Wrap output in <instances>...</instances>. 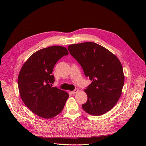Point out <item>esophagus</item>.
Listing matches in <instances>:
<instances>
[{
  "mask_svg": "<svg viewBox=\"0 0 146 146\" xmlns=\"http://www.w3.org/2000/svg\"><path fill=\"white\" fill-rule=\"evenodd\" d=\"M78 91H79V89L76 88V89H75L74 90L72 91V94H75L76 93H77Z\"/></svg>",
  "mask_w": 146,
  "mask_h": 146,
  "instance_id": "obj_1",
  "label": "esophagus"
}]
</instances>
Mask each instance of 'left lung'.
<instances>
[{
  "mask_svg": "<svg viewBox=\"0 0 146 146\" xmlns=\"http://www.w3.org/2000/svg\"><path fill=\"white\" fill-rule=\"evenodd\" d=\"M68 50L92 83L85 92L87 102L82 108L92 115L108 112L117 103L124 83L121 63L114 54L93 42L68 45Z\"/></svg>",
  "mask_w": 146,
  "mask_h": 146,
  "instance_id": "8db88e82",
  "label": "left lung"
}]
</instances>
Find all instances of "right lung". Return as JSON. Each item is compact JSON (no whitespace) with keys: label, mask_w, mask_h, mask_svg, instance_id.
Listing matches in <instances>:
<instances>
[{"label":"right lung","mask_w":146,"mask_h":146,"mask_svg":"<svg viewBox=\"0 0 146 146\" xmlns=\"http://www.w3.org/2000/svg\"><path fill=\"white\" fill-rule=\"evenodd\" d=\"M68 54L65 47L51 46L34 53L21 68L18 79L21 98L40 117L51 118L64 108L68 94L52 87L55 81L52 73L57 61Z\"/></svg>","instance_id":"1"}]
</instances>
